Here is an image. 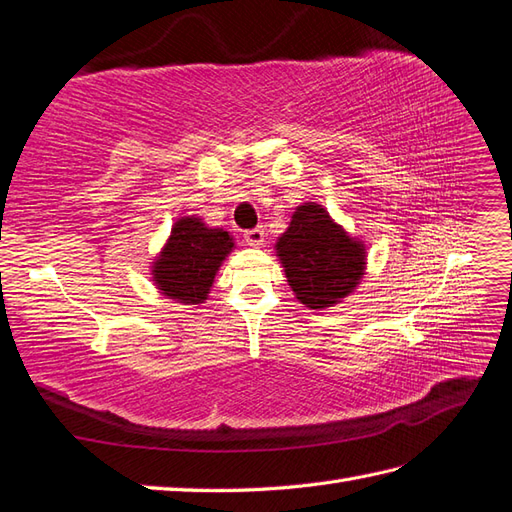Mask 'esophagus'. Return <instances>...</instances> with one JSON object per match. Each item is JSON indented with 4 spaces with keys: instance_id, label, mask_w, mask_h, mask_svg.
I'll return each mask as SVG.
<instances>
[{
    "instance_id": "34e87169",
    "label": "esophagus",
    "mask_w": 512,
    "mask_h": 512,
    "mask_svg": "<svg viewBox=\"0 0 512 512\" xmlns=\"http://www.w3.org/2000/svg\"><path fill=\"white\" fill-rule=\"evenodd\" d=\"M245 243L252 245V247H260L265 243V230L263 227H254V230H247L245 232Z\"/></svg>"
}]
</instances>
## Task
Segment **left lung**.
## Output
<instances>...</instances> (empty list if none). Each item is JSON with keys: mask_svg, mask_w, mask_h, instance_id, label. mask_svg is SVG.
I'll list each match as a JSON object with an SVG mask.
<instances>
[{"mask_svg": "<svg viewBox=\"0 0 512 512\" xmlns=\"http://www.w3.org/2000/svg\"><path fill=\"white\" fill-rule=\"evenodd\" d=\"M274 247L293 295L306 309H331L346 300L366 274V243L350 236L322 203L306 201L295 208Z\"/></svg>", "mask_w": 512, "mask_h": 512, "instance_id": "obj_1", "label": "left lung"}]
</instances>
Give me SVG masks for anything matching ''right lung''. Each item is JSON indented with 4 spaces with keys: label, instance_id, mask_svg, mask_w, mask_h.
<instances>
[{
    "label": "right lung",
    "instance_id": "1",
    "mask_svg": "<svg viewBox=\"0 0 512 512\" xmlns=\"http://www.w3.org/2000/svg\"><path fill=\"white\" fill-rule=\"evenodd\" d=\"M234 247L223 227H210L197 214L179 217L151 263L153 285L168 300L199 306L210 298L214 276Z\"/></svg>",
    "mask_w": 512,
    "mask_h": 512
}]
</instances>
